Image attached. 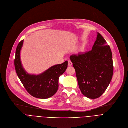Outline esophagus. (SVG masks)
Here are the masks:
<instances>
[{"label": "esophagus", "mask_w": 128, "mask_h": 128, "mask_svg": "<svg viewBox=\"0 0 128 128\" xmlns=\"http://www.w3.org/2000/svg\"><path fill=\"white\" fill-rule=\"evenodd\" d=\"M72 63L71 62V61L70 60H69L68 61V66H72Z\"/></svg>", "instance_id": "obj_1"}]
</instances>
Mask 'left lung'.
Listing matches in <instances>:
<instances>
[{"mask_svg":"<svg viewBox=\"0 0 128 128\" xmlns=\"http://www.w3.org/2000/svg\"><path fill=\"white\" fill-rule=\"evenodd\" d=\"M70 59L82 94L90 99L100 97L110 84L114 73L112 50L103 36L98 32L92 50L72 54Z\"/></svg>","mask_w":128,"mask_h":128,"instance_id":"left-lung-1","label":"left lung"}]
</instances>
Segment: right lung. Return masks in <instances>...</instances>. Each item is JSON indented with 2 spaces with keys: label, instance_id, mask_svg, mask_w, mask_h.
I'll return each mask as SVG.
<instances>
[{
  "label": "right lung",
  "instance_id": "1",
  "mask_svg": "<svg viewBox=\"0 0 128 128\" xmlns=\"http://www.w3.org/2000/svg\"><path fill=\"white\" fill-rule=\"evenodd\" d=\"M24 40L18 44L16 51L14 67L16 74L27 92L33 97L47 99L54 96L59 88V78L68 67V61L54 65L39 75L29 74L23 68L20 52Z\"/></svg>",
  "mask_w": 128,
  "mask_h": 128
}]
</instances>
